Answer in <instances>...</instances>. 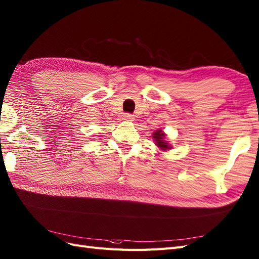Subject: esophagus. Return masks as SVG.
I'll list each match as a JSON object with an SVG mask.
<instances>
[{
    "label": "esophagus",
    "instance_id": "esophagus-1",
    "mask_svg": "<svg viewBox=\"0 0 259 259\" xmlns=\"http://www.w3.org/2000/svg\"><path fill=\"white\" fill-rule=\"evenodd\" d=\"M123 120H125V121H134V115H132V114H130V113H125L124 115H123Z\"/></svg>",
    "mask_w": 259,
    "mask_h": 259
}]
</instances>
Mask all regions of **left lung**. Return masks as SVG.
<instances>
[{
    "label": "left lung",
    "instance_id": "left-lung-1",
    "mask_svg": "<svg viewBox=\"0 0 259 259\" xmlns=\"http://www.w3.org/2000/svg\"><path fill=\"white\" fill-rule=\"evenodd\" d=\"M152 137L154 139L155 145L158 146L161 149V150H167V149L171 148L165 140V138H164V137H165V134H164V133L162 132V130L155 131L152 134Z\"/></svg>",
    "mask_w": 259,
    "mask_h": 259
}]
</instances>
